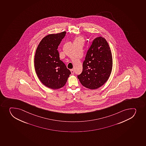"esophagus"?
Instances as JSON below:
<instances>
[{"mask_svg": "<svg viewBox=\"0 0 146 146\" xmlns=\"http://www.w3.org/2000/svg\"><path fill=\"white\" fill-rule=\"evenodd\" d=\"M71 74H72V75H74V69H71Z\"/></svg>", "mask_w": 146, "mask_h": 146, "instance_id": "obj_1", "label": "esophagus"}]
</instances>
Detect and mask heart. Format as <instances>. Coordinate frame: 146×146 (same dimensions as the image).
I'll return each mask as SVG.
<instances>
[{"label": "heart", "mask_w": 146, "mask_h": 146, "mask_svg": "<svg viewBox=\"0 0 146 146\" xmlns=\"http://www.w3.org/2000/svg\"><path fill=\"white\" fill-rule=\"evenodd\" d=\"M82 40V38L80 37H77L76 38L75 41H78Z\"/></svg>", "instance_id": "obj_1"}]
</instances>
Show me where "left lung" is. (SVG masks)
Listing matches in <instances>:
<instances>
[{
  "label": "left lung",
  "instance_id": "1",
  "mask_svg": "<svg viewBox=\"0 0 146 146\" xmlns=\"http://www.w3.org/2000/svg\"><path fill=\"white\" fill-rule=\"evenodd\" d=\"M112 56L108 42L101 36L93 40L78 78L83 86L95 90L108 80L112 69Z\"/></svg>",
  "mask_w": 146,
  "mask_h": 146
}]
</instances>
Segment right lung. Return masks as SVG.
Returning a JSON list of instances; mask_svg holds the SVG:
<instances>
[{
	"instance_id": "right-lung-1",
	"label": "right lung",
	"mask_w": 146,
	"mask_h": 146,
	"mask_svg": "<svg viewBox=\"0 0 146 146\" xmlns=\"http://www.w3.org/2000/svg\"><path fill=\"white\" fill-rule=\"evenodd\" d=\"M66 34L64 31L47 35L39 43L35 53L34 65L38 78L44 85L53 90L64 87L71 74L60 60L57 50Z\"/></svg>"
}]
</instances>
